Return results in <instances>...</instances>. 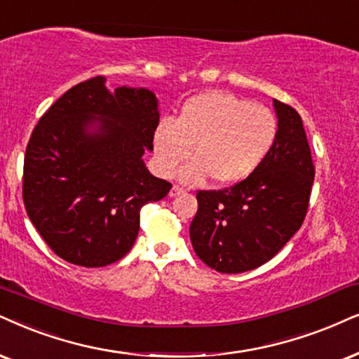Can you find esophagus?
I'll use <instances>...</instances> for the list:
<instances>
[{"label": "esophagus", "mask_w": 359, "mask_h": 359, "mask_svg": "<svg viewBox=\"0 0 359 359\" xmlns=\"http://www.w3.org/2000/svg\"><path fill=\"white\" fill-rule=\"evenodd\" d=\"M184 192H185V190L182 187H179V185H174V187L170 189L169 195H170V197H177V195H180V194H184Z\"/></svg>", "instance_id": "1"}]
</instances>
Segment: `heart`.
<instances>
[{"label": "heart", "instance_id": "obj_1", "mask_svg": "<svg viewBox=\"0 0 359 359\" xmlns=\"http://www.w3.org/2000/svg\"><path fill=\"white\" fill-rule=\"evenodd\" d=\"M278 135L270 109L225 90H205L180 107L175 121H161L152 146L157 170L172 177L187 158L195 161L180 172L189 185L205 182L233 185L248 179L269 157Z\"/></svg>", "mask_w": 359, "mask_h": 359}]
</instances>
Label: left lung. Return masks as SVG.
<instances>
[{"mask_svg":"<svg viewBox=\"0 0 359 359\" xmlns=\"http://www.w3.org/2000/svg\"><path fill=\"white\" fill-rule=\"evenodd\" d=\"M278 135L265 162L242 182L198 190L190 224L197 257L220 273H242L273 258L305 220L315 165L302 117L273 99Z\"/></svg>","mask_w":359,"mask_h":359,"instance_id":"1","label":"left lung"}]
</instances>
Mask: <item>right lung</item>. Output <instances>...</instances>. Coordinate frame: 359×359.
<instances>
[{"label":"right lung","mask_w":359,"mask_h":359,"mask_svg":"<svg viewBox=\"0 0 359 359\" xmlns=\"http://www.w3.org/2000/svg\"><path fill=\"white\" fill-rule=\"evenodd\" d=\"M158 101L146 88L88 79L44 112L26 147L22 201L62 260L97 269L121 260L139 233L140 208L172 184L147 170Z\"/></svg>","instance_id":"1"}]
</instances>
